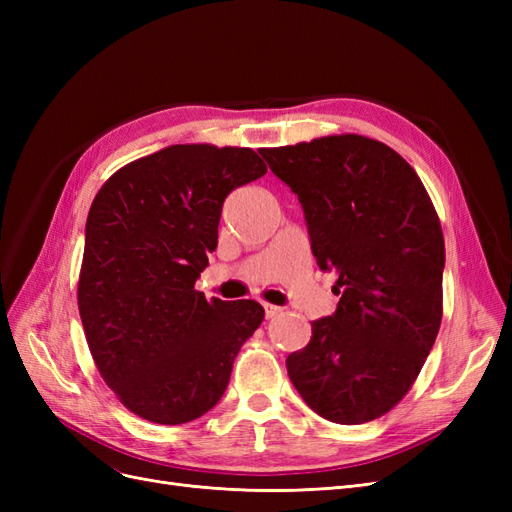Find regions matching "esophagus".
<instances>
[{"label": "esophagus", "instance_id": "obj_1", "mask_svg": "<svg viewBox=\"0 0 512 512\" xmlns=\"http://www.w3.org/2000/svg\"><path fill=\"white\" fill-rule=\"evenodd\" d=\"M262 307H265V316H267V318H275L277 314L282 312V307H277V305H273V303H262Z\"/></svg>", "mask_w": 512, "mask_h": 512}]
</instances>
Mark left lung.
<instances>
[{
  "instance_id": "obj_1",
  "label": "left lung",
  "mask_w": 512,
  "mask_h": 512,
  "mask_svg": "<svg viewBox=\"0 0 512 512\" xmlns=\"http://www.w3.org/2000/svg\"><path fill=\"white\" fill-rule=\"evenodd\" d=\"M299 196L322 271H335L333 316L286 359L305 404L359 425L410 391L442 322L444 237L414 168L374 138L339 134L262 149Z\"/></svg>"
}]
</instances>
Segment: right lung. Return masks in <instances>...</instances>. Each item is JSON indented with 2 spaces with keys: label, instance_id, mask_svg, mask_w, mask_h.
<instances>
[{
  "label": "right lung",
  "instance_id": "add662e5",
  "mask_svg": "<svg viewBox=\"0 0 512 512\" xmlns=\"http://www.w3.org/2000/svg\"><path fill=\"white\" fill-rule=\"evenodd\" d=\"M267 173L254 149L170 145L119 168L91 203L79 312L104 382L130 412L181 425L224 395L256 301L194 288L218 247L226 196Z\"/></svg>",
  "mask_w": 512,
  "mask_h": 512
}]
</instances>
